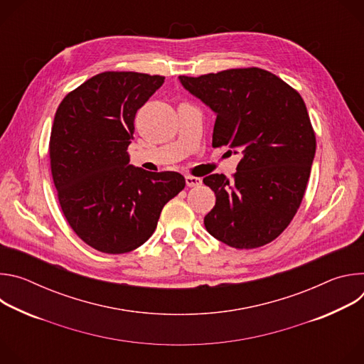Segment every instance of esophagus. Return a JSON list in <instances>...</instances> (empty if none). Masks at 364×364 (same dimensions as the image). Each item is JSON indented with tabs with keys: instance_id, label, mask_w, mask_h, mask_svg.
Masks as SVG:
<instances>
[{
	"instance_id": "34e87169",
	"label": "esophagus",
	"mask_w": 364,
	"mask_h": 364,
	"mask_svg": "<svg viewBox=\"0 0 364 364\" xmlns=\"http://www.w3.org/2000/svg\"><path fill=\"white\" fill-rule=\"evenodd\" d=\"M186 184H187L188 187H197V186L201 184V178L193 177V176H187V177H186Z\"/></svg>"
}]
</instances>
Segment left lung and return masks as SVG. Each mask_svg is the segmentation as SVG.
I'll return each mask as SVG.
<instances>
[{"instance_id": "left-lung-1", "label": "left lung", "mask_w": 364, "mask_h": 364, "mask_svg": "<svg viewBox=\"0 0 364 364\" xmlns=\"http://www.w3.org/2000/svg\"><path fill=\"white\" fill-rule=\"evenodd\" d=\"M180 82L216 114L212 145L242 152L232 178H203L216 194L204 216L207 232L236 249L272 242L299 209L316 155L301 95L259 68L180 76Z\"/></svg>"}]
</instances>
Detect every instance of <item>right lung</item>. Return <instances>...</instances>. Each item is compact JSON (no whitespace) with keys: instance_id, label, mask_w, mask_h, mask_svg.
I'll return each instance as SVG.
<instances>
[{"instance_id":"1","label":"right lung","mask_w":364,"mask_h":364,"mask_svg":"<svg viewBox=\"0 0 364 364\" xmlns=\"http://www.w3.org/2000/svg\"><path fill=\"white\" fill-rule=\"evenodd\" d=\"M164 76L103 72L69 92L56 111L48 154L62 212L73 232L103 253L145 243L163 207L186 186L174 171L129 164L136 111Z\"/></svg>"}]
</instances>
